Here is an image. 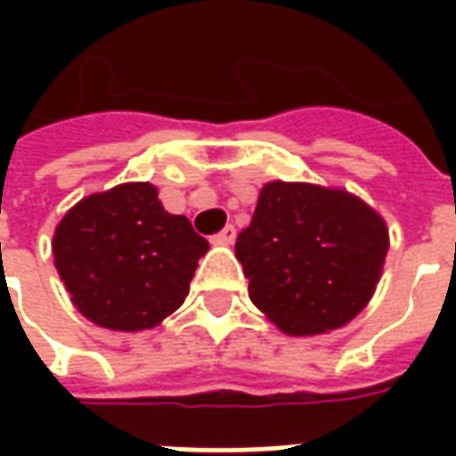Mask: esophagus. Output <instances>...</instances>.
<instances>
[{"instance_id": "1", "label": "esophagus", "mask_w": 456, "mask_h": 456, "mask_svg": "<svg viewBox=\"0 0 456 456\" xmlns=\"http://www.w3.org/2000/svg\"><path fill=\"white\" fill-rule=\"evenodd\" d=\"M234 239H237V229L232 227V224H227L219 234L212 237V241H215V244H234Z\"/></svg>"}]
</instances>
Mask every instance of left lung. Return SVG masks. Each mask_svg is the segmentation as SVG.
<instances>
[{"instance_id":"obj_1","label":"left lung","mask_w":456,"mask_h":456,"mask_svg":"<svg viewBox=\"0 0 456 456\" xmlns=\"http://www.w3.org/2000/svg\"><path fill=\"white\" fill-rule=\"evenodd\" d=\"M248 297L293 337L339 330L362 313L388 251L383 217L346 190L273 180L237 237Z\"/></svg>"}]
</instances>
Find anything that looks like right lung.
I'll use <instances>...</instances> for the list:
<instances>
[{
    "instance_id": "right-lung-1",
    "label": "right lung",
    "mask_w": 456,
    "mask_h": 456,
    "mask_svg": "<svg viewBox=\"0 0 456 456\" xmlns=\"http://www.w3.org/2000/svg\"><path fill=\"white\" fill-rule=\"evenodd\" d=\"M208 248L188 217L163 209L151 183L80 200L53 234L55 268L73 305L117 332L151 330L175 313Z\"/></svg>"
}]
</instances>
